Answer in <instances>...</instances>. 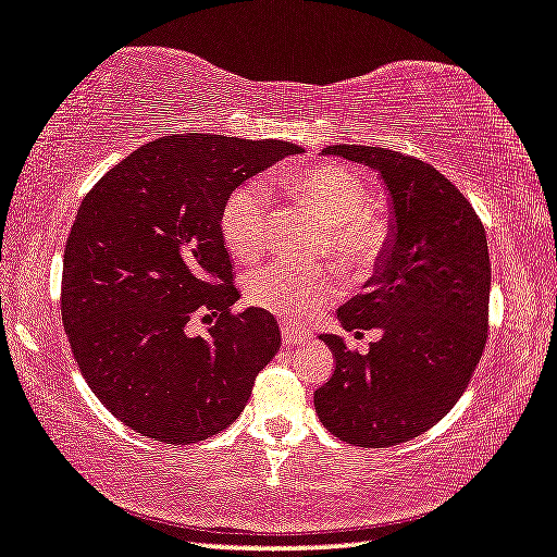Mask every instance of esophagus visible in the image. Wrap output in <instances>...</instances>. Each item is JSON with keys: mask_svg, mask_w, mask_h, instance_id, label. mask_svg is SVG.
I'll list each match as a JSON object with an SVG mask.
<instances>
[{"mask_svg": "<svg viewBox=\"0 0 557 557\" xmlns=\"http://www.w3.org/2000/svg\"><path fill=\"white\" fill-rule=\"evenodd\" d=\"M305 339H307V332L297 330L293 324H282V342L289 344V347H293V344H302Z\"/></svg>", "mask_w": 557, "mask_h": 557, "instance_id": "34e87169", "label": "esophagus"}]
</instances>
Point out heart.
I'll list each match as a JSON object with an SVG mask.
<instances>
[{
    "instance_id": "b5f03b06",
    "label": "heart",
    "mask_w": 557,
    "mask_h": 557,
    "mask_svg": "<svg viewBox=\"0 0 557 557\" xmlns=\"http://www.w3.org/2000/svg\"><path fill=\"white\" fill-rule=\"evenodd\" d=\"M289 198L320 213L330 250L347 268H367L384 250L389 225L367 206V185L342 165L317 163L282 178ZM270 223V193L250 181L231 193L220 210V235L237 260H252L262 250ZM339 293V277L330 264L270 262L245 275V297L289 322H305Z\"/></svg>"
}]
</instances>
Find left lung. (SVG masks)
<instances>
[{
	"instance_id": "1",
	"label": "left lung",
	"mask_w": 557,
	"mask_h": 557,
	"mask_svg": "<svg viewBox=\"0 0 557 557\" xmlns=\"http://www.w3.org/2000/svg\"><path fill=\"white\" fill-rule=\"evenodd\" d=\"M384 185L389 237L364 293L339 307L347 332L382 339L355 355L339 334H320L337 359L314 392L317 417L342 441L386 448L434 426L471 382L488 332L491 260L471 202L436 168L376 146H330Z\"/></svg>"
}]
</instances>
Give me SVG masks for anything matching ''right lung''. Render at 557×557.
I'll use <instances>...</instances> for the list:
<instances>
[{"instance_id": "obj_1", "label": "right lung", "mask_w": 557, "mask_h": 557, "mask_svg": "<svg viewBox=\"0 0 557 557\" xmlns=\"http://www.w3.org/2000/svg\"><path fill=\"white\" fill-rule=\"evenodd\" d=\"M297 153L287 140L165 136L111 168L78 208L61 320L86 384L140 436L220 434L277 355L275 317L231 312L240 295L218 220L237 185ZM193 315L211 322L206 338L189 334Z\"/></svg>"}]
</instances>
